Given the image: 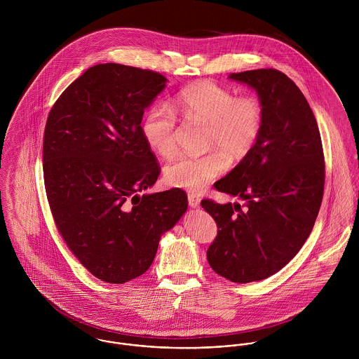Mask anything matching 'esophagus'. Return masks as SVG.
I'll return each mask as SVG.
<instances>
[{
	"label": "esophagus",
	"instance_id": "1",
	"mask_svg": "<svg viewBox=\"0 0 359 359\" xmlns=\"http://www.w3.org/2000/svg\"><path fill=\"white\" fill-rule=\"evenodd\" d=\"M188 203H189L191 207L196 208V207H199V205H201V198L196 196V195H194V194H189V195H188Z\"/></svg>",
	"mask_w": 359,
	"mask_h": 359
}]
</instances>
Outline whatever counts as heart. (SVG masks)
Listing matches in <instances>:
<instances>
[{"instance_id": "obj_1", "label": "heart", "mask_w": 359, "mask_h": 359, "mask_svg": "<svg viewBox=\"0 0 359 359\" xmlns=\"http://www.w3.org/2000/svg\"><path fill=\"white\" fill-rule=\"evenodd\" d=\"M177 116L185 120H202L207 128V147H217L202 156L181 154L164 168L165 181L175 188L199 194L222 175L232 158L250 154L261 135L264 107L255 97H239L219 84L202 80L182 88L171 102L151 106L141 124L148 147L168 157L177 151Z\"/></svg>"}]
</instances>
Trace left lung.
I'll use <instances>...</instances> for the list:
<instances>
[{"label": "left lung", "instance_id": "obj_1", "mask_svg": "<svg viewBox=\"0 0 359 359\" xmlns=\"http://www.w3.org/2000/svg\"><path fill=\"white\" fill-rule=\"evenodd\" d=\"M229 79L256 90L264 124L252 152L214 184L243 205H201L218 226L207 250L210 266L249 283L276 273L306 243L323 198L325 157L315 116L285 73L257 69Z\"/></svg>", "mask_w": 359, "mask_h": 359}]
</instances>
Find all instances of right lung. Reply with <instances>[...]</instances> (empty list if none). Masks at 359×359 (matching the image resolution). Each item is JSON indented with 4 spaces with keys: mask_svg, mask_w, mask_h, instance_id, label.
Instances as JSON below:
<instances>
[{
    "mask_svg": "<svg viewBox=\"0 0 359 359\" xmlns=\"http://www.w3.org/2000/svg\"><path fill=\"white\" fill-rule=\"evenodd\" d=\"M165 81L148 69L95 65L47 118L43 170L55 225L83 266L107 283L145 273L160 236L188 207L180 188L138 195L161 171L141 121Z\"/></svg>",
    "mask_w": 359,
    "mask_h": 359,
    "instance_id": "right-lung-1",
    "label": "right lung"
}]
</instances>
